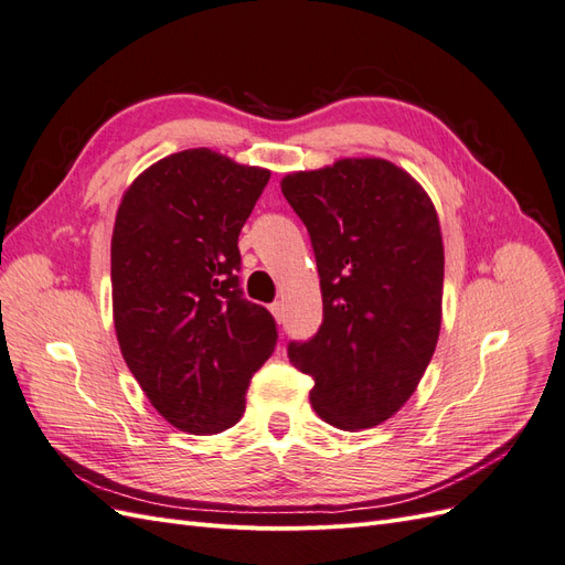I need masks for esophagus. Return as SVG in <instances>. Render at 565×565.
<instances>
[{"label": "esophagus", "instance_id": "obj_1", "mask_svg": "<svg viewBox=\"0 0 565 565\" xmlns=\"http://www.w3.org/2000/svg\"><path fill=\"white\" fill-rule=\"evenodd\" d=\"M270 313H273V318H276L278 322H282V318H285V306H282L280 301L270 303Z\"/></svg>", "mask_w": 565, "mask_h": 565}]
</instances>
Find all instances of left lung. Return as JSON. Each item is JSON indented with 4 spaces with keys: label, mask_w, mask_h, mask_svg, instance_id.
Wrapping results in <instances>:
<instances>
[{
    "label": "left lung",
    "mask_w": 565,
    "mask_h": 565,
    "mask_svg": "<svg viewBox=\"0 0 565 565\" xmlns=\"http://www.w3.org/2000/svg\"><path fill=\"white\" fill-rule=\"evenodd\" d=\"M282 195L309 228L322 324L287 349L311 374L316 415L372 429L409 401L438 344L443 235L429 193L384 158H341L292 172Z\"/></svg>",
    "instance_id": "1"
}]
</instances>
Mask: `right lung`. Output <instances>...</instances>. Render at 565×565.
<instances>
[{"instance_id": "1", "label": "right lung", "mask_w": 565, "mask_h": 565, "mask_svg": "<svg viewBox=\"0 0 565 565\" xmlns=\"http://www.w3.org/2000/svg\"><path fill=\"white\" fill-rule=\"evenodd\" d=\"M270 179L210 148L150 164L119 202L110 243L113 322L146 398L185 434L241 422L276 320L243 299L237 235Z\"/></svg>"}]
</instances>
